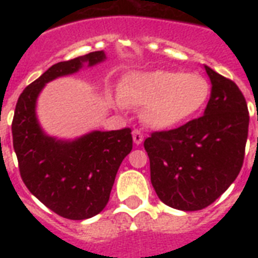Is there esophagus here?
Returning <instances> with one entry per match:
<instances>
[{
	"mask_svg": "<svg viewBox=\"0 0 258 258\" xmlns=\"http://www.w3.org/2000/svg\"><path fill=\"white\" fill-rule=\"evenodd\" d=\"M133 141L135 145H141L142 142H143V134L139 131V130H134L133 131Z\"/></svg>",
	"mask_w": 258,
	"mask_h": 258,
	"instance_id": "1",
	"label": "esophagus"
}]
</instances>
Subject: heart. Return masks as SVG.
<instances>
[{"mask_svg":"<svg viewBox=\"0 0 258 258\" xmlns=\"http://www.w3.org/2000/svg\"><path fill=\"white\" fill-rule=\"evenodd\" d=\"M210 84L198 74L158 70L131 75L116 96L117 108L125 104L145 105L143 120L157 130L174 128L194 117L204 108Z\"/></svg>","mask_w":258,"mask_h":258,"instance_id":"1","label":"heart"}]
</instances>
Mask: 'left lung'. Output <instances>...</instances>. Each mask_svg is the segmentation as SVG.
<instances>
[{
    "instance_id": "1",
    "label": "left lung",
    "mask_w": 258,
    "mask_h": 258,
    "mask_svg": "<svg viewBox=\"0 0 258 258\" xmlns=\"http://www.w3.org/2000/svg\"><path fill=\"white\" fill-rule=\"evenodd\" d=\"M212 91L204 116L145 141L151 183L170 208L196 212L236 180L245 155L249 113L236 83L204 66Z\"/></svg>"
}]
</instances>
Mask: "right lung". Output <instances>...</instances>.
I'll list each match as a JSON object with an SVG mask.
<instances>
[{"label":"right lung","instance_id":"add662e5","mask_svg":"<svg viewBox=\"0 0 258 258\" xmlns=\"http://www.w3.org/2000/svg\"><path fill=\"white\" fill-rule=\"evenodd\" d=\"M105 58L104 50H97L54 64L22 91L16 104L12 134L22 180L40 202L68 220H87L107 206L119 166L133 150L131 130H95L75 139L52 137L38 121L37 99L54 79Z\"/></svg>","mask_w":258,"mask_h":258}]
</instances>
